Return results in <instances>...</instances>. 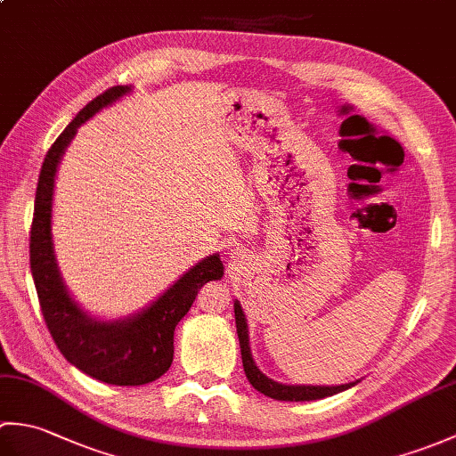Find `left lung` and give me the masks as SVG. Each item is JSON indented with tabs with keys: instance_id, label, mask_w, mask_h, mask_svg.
<instances>
[{
	"instance_id": "8db88e82",
	"label": "left lung",
	"mask_w": 456,
	"mask_h": 456,
	"mask_svg": "<svg viewBox=\"0 0 456 456\" xmlns=\"http://www.w3.org/2000/svg\"><path fill=\"white\" fill-rule=\"evenodd\" d=\"M235 323H237V335H239V345H240V356H243V368L248 378V382L253 384V388L260 394L268 395L273 400H282V402H309V400H322L327 395H333L351 388L353 384H341V386H286L270 380L268 376L258 370V366L253 361V354H250L248 346V331H247V319L240 304L235 302Z\"/></svg>"
}]
</instances>
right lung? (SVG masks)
<instances>
[{
  "instance_id": "1",
  "label": "right lung",
  "mask_w": 456,
  "mask_h": 456,
  "mask_svg": "<svg viewBox=\"0 0 456 456\" xmlns=\"http://www.w3.org/2000/svg\"><path fill=\"white\" fill-rule=\"evenodd\" d=\"M127 92V86H113L94 98L48 149L38 174L28 248L38 304L58 351L68 362L95 380L115 386H141L157 380L168 370L174 358V329L188 314L198 289L209 280L223 276V265L219 255L203 258L151 307L131 319L113 323L95 322L86 315L66 292L56 266L51 235L58 160L86 119Z\"/></svg>"
}]
</instances>
